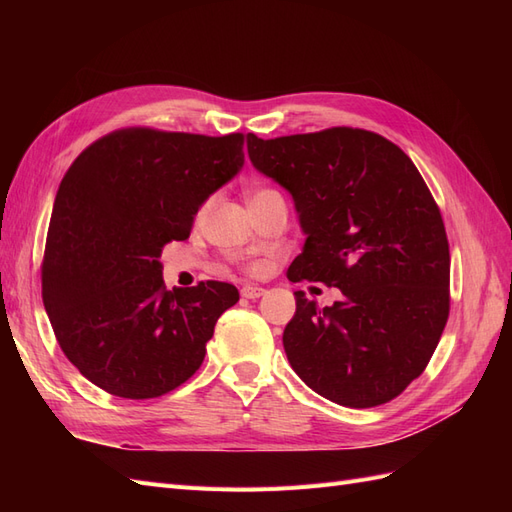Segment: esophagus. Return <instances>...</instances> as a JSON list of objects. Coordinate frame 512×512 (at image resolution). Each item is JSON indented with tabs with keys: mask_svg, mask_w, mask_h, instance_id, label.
Listing matches in <instances>:
<instances>
[{
	"mask_svg": "<svg viewBox=\"0 0 512 512\" xmlns=\"http://www.w3.org/2000/svg\"><path fill=\"white\" fill-rule=\"evenodd\" d=\"M262 294H265V288L254 286V284H247L241 288V297H245V299H260Z\"/></svg>",
	"mask_w": 512,
	"mask_h": 512,
	"instance_id": "1",
	"label": "esophagus"
}]
</instances>
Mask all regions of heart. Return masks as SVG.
<instances>
[{"mask_svg":"<svg viewBox=\"0 0 512 512\" xmlns=\"http://www.w3.org/2000/svg\"><path fill=\"white\" fill-rule=\"evenodd\" d=\"M273 196H280V192H275L273 188H265V185H262V188H256V190L250 192V203H260V200H267V198H273ZM209 209H211V198H207L205 203L198 207L196 220H203L205 215L209 213Z\"/></svg>","mask_w":512,"mask_h":512,"instance_id":"b5f03b06","label":"heart"}]
</instances>
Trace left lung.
Masks as SVG:
<instances>
[{
    "instance_id": "left-lung-1",
    "label": "left lung",
    "mask_w": 512,
    "mask_h": 512,
    "mask_svg": "<svg viewBox=\"0 0 512 512\" xmlns=\"http://www.w3.org/2000/svg\"><path fill=\"white\" fill-rule=\"evenodd\" d=\"M247 153L292 194L303 252L290 282L344 299L318 307L294 292L284 350L297 376L346 408L395 399L423 374L451 309V254L440 209L395 143L361 128L258 138Z\"/></svg>"
}]
</instances>
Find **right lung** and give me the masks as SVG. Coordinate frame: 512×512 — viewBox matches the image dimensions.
I'll return each mask as SVG.
<instances>
[{"label":"right lung","instance_id":"1","mask_svg":"<svg viewBox=\"0 0 512 512\" xmlns=\"http://www.w3.org/2000/svg\"><path fill=\"white\" fill-rule=\"evenodd\" d=\"M241 132L123 128L72 162L55 196L42 301L68 361L102 391L153 399L203 365L226 282L166 290L162 247L190 237L198 207L243 166Z\"/></svg>","mask_w":512,"mask_h":512}]
</instances>
